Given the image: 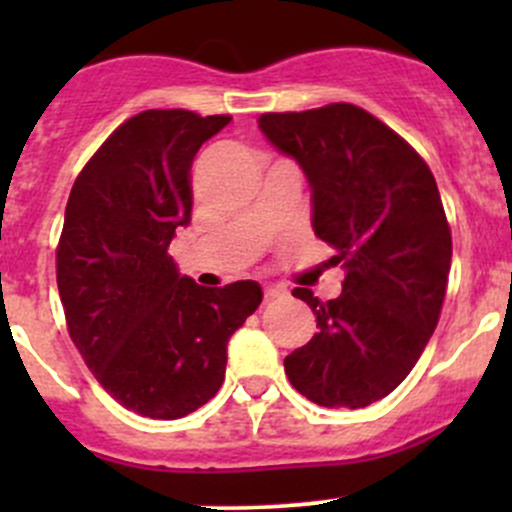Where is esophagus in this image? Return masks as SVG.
Masks as SVG:
<instances>
[{
  "label": "esophagus",
  "instance_id": "34e87169",
  "mask_svg": "<svg viewBox=\"0 0 512 512\" xmlns=\"http://www.w3.org/2000/svg\"><path fill=\"white\" fill-rule=\"evenodd\" d=\"M282 297H287L285 287H277V285H267L265 287V299H282Z\"/></svg>",
  "mask_w": 512,
  "mask_h": 512
}]
</instances>
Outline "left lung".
<instances>
[{
    "label": "left lung",
    "mask_w": 512,
    "mask_h": 512,
    "mask_svg": "<svg viewBox=\"0 0 512 512\" xmlns=\"http://www.w3.org/2000/svg\"><path fill=\"white\" fill-rule=\"evenodd\" d=\"M262 136L302 168L312 227L344 262L342 294L297 287L317 334L285 359L294 389L319 406L364 409L409 376L438 324L451 230L433 173L389 126L352 103L262 113Z\"/></svg>",
    "instance_id": "8db88e82"
}]
</instances>
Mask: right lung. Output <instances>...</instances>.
Returning <instances> with one entry per match:
<instances>
[{
  "label": "right lung",
  "mask_w": 512,
  "mask_h": 512,
  "mask_svg": "<svg viewBox=\"0 0 512 512\" xmlns=\"http://www.w3.org/2000/svg\"><path fill=\"white\" fill-rule=\"evenodd\" d=\"M230 116L143 111L106 138L66 203L56 282L98 384L148 418H183L225 379L227 342L260 307L252 280L200 287L168 247L193 210L190 165Z\"/></svg>",
  "instance_id": "1"
}]
</instances>
